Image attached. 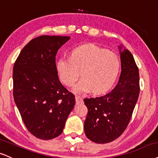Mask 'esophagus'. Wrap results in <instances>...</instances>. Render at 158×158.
I'll use <instances>...</instances> for the list:
<instances>
[{"instance_id": "obj_1", "label": "esophagus", "mask_w": 158, "mask_h": 158, "mask_svg": "<svg viewBox=\"0 0 158 158\" xmlns=\"http://www.w3.org/2000/svg\"><path fill=\"white\" fill-rule=\"evenodd\" d=\"M76 103H77V104H82L83 103V98L79 96H76Z\"/></svg>"}]
</instances>
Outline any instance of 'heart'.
Here are the masks:
<instances>
[{
  "mask_svg": "<svg viewBox=\"0 0 158 158\" xmlns=\"http://www.w3.org/2000/svg\"><path fill=\"white\" fill-rule=\"evenodd\" d=\"M62 82L73 86L81 72L82 79L74 87L76 93L102 94L115 82L120 70L116 54L94 45H85L72 51L71 57L62 56L56 62Z\"/></svg>",
  "mask_w": 158,
  "mask_h": 158,
  "instance_id": "b5f03b06",
  "label": "heart"
}]
</instances>
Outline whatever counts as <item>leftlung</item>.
Listing matches in <instances>:
<instances>
[{
    "instance_id": "obj_1",
    "label": "left lung",
    "mask_w": 158,
    "mask_h": 158,
    "mask_svg": "<svg viewBox=\"0 0 158 158\" xmlns=\"http://www.w3.org/2000/svg\"><path fill=\"white\" fill-rule=\"evenodd\" d=\"M119 46L121 72L111 92L96 98H85L87 115L85 133L97 143L117 139L130 123L140 93L139 71L130 51Z\"/></svg>"
}]
</instances>
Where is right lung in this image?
<instances>
[{"label": "right lung", "instance_id": "right-lung-1", "mask_svg": "<svg viewBox=\"0 0 158 158\" xmlns=\"http://www.w3.org/2000/svg\"><path fill=\"white\" fill-rule=\"evenodd\" d=\"M66 36L43 35L23 48L13 68L14 100L27 130L36 138L50 140L63 131L75 96L61 84L56 66Z\"/></svg>", "mask_w": 158, "mask_h": 158}]
</instances>
